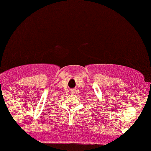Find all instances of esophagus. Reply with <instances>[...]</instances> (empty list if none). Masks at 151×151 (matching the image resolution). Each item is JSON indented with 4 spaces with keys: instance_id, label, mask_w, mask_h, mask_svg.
Masks as SVG:
<instances>
[{
    "instance_id": "esophagus-1",
    "label": "esophagus",
    "mask_w": 151,
    "mask_h": 151,
    "mask_svg": "<svg viewBox=\"0 0 151 151\" xmlns=\"http://www.w3.org/2000/svg\"><path fill=\"white\" fill-rule=\"evenodd\" d=\"M71 92H74V89H72V90H71Z\"/></svg>"
}]
</instances>
